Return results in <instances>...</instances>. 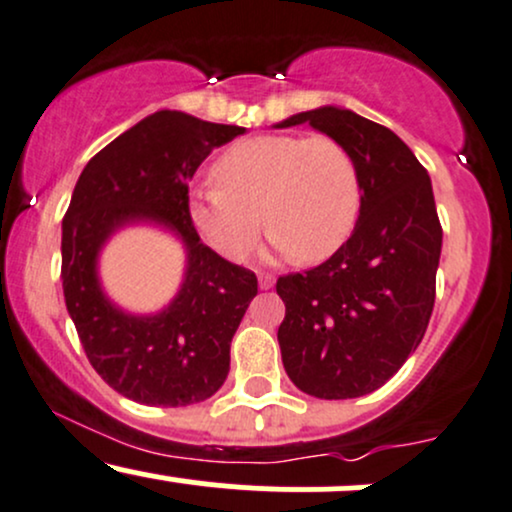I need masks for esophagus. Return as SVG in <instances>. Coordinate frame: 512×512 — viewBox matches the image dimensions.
<instances>
[{
	"instance_id": "esophagus-1",
	"label": "esophagus",
	"mask_w": 512,
	"mask_h": 512,
	"mask_svg": "<svg viewBox=\"0 0 512 512\" xmlns=\"http://www.w3.org/2000/svg\"><path fill=\"white\" fill-rule=\"evenodd\" d=\"M273 285H275L273 275H268V273L258 275V287H261V290H270V287H273Z\"/></svg>"
}]
</instances>
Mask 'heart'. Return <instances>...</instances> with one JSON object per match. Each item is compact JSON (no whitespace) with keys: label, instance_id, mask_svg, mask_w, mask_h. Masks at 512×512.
<instances>
[{"label":"heart","instance_id":"obj_1","mask_svg":"<svg viewBox=\"0 0 512 512\" xmlns=\"http://www.w3.org/2000/svg\"><path fill=\"white\" fill-rule=\"evenodd\" d=\"M213 174L218 186L191 194L189 218L230 261L251 254L263 222L278 254L306 263L333 256L357 225V165L328 136L246 138L220 155Z\"/></svg>","mask_w":512,"mask_h":512}]
</instances>
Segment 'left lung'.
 I'll list each match as a JSON object with an SVG mask.
<instances>
[{
  "instance_id": "left-lung-1",
  "label": "left lung",
  "mask_w": 512,
  "mask_h": 512,
  "mask_svg": "<svg viewBox=\"0 0 512 512\" xmlns=\"http://www.w3.org/2000/svg\"><path fill=\"white\" fill-rule=\"evenodd\" d=\"M347 148L362 203L345 244L321 266L282 275L278 342L287 376L306 395L374 393L422 342L436 299L443 230L429 172L386 126L345 107L292 114Z\"/></svg>"
}]
</instances>
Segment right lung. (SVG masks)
I'll return each instance as SVG.
<instances>
[{"instance_id": "right-lung-1", "label": "right lung", "mask_w": 512, "mask_h": 512, "mask_svg": "<svg viewBox=\"0 0 512 512\" xmlns=\"http://www.w3.org/2000/svg\"><path fill=\"white\" fill-rule=\"evenodd\" d=\"M244 131L160 110L107 143L78 177L62 220L64 302L88 362L124 398L184 407L225 383L232 338L258 282L201 242L189 182L210 150ZM131 224L162 226L187 251L180 292L158 315H129L101 290V246Z\"/></svg>"}]
</instances>
